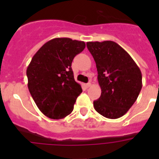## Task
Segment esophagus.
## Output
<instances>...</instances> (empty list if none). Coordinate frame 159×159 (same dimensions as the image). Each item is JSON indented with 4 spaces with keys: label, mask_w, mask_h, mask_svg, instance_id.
Returning a JSON list of instances; mask_svg holds the SVG:
<instances>
[{
    "label": "esophagus",
    "mask_w": 159,
    "mask_h": 159,
    "mask_svg": "<svg viewBox=\"0 0 159 159\" xmlns=\"http://www.w3.org/2000/svg\"><path fill=\"white\" fill-rule=\"evenodd\" d=\"M91 85H92L91 83H88V84H85V87H86V88H89V87H91Z\"/></svg>",
    "instance_id": "1"
}]
</instances>
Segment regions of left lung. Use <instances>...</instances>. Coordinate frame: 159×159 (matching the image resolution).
<instances>
[{"mask_svg": "<svg viewBox=\"0 0 159 159\" xmlns=\"http://www.w3.org/2000/svg\"><path fill=\"white\" fill-rule=\"evenodd\" d=\"M96 64L101 95L94 108L107 119H118L128 111L142 89V73L134 60L117 43L88 42Z\"/></svg>", "mask_w": 159, "mask_h": 159, "instance_id": "8db88e82", "label": "left lung"}]
</instances>
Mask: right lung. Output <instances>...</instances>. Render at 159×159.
I'll list each match as a JSON object with an SVG mask.
<instances>
[{"label": "right lung", "mask_w": 159, "mask_h": 159, "mask_svg": "<svg viewBox=\"0 0 159 159\" xmlns=\"http://www.w3.org/2000/svg\"><path fill=\"white\" fill-rule=\"evenodd\" d=\"M85 46L84 41L55 38L32 57L26 71L28 88L36 106L47 117L60 119L73 111L82 88L75 81L71 66Z\"/></svg>", "instance_id": "1"}]
</instances>
